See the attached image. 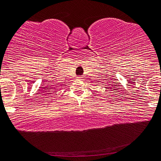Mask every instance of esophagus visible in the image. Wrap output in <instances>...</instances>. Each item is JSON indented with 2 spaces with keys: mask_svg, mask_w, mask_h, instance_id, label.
Here are the masks:
<instances>
[{
  "mask_svg": "<svg viewBox=\"0 0 161 161\" xmlns=\"http://www.w3.org/2000/svg\"><path fill=\"white\" fill-rule=\"evenodd\" d=\"M77 80H81V79H82V77H81V76H77Z\"/></svg>",
  "mask_w": 161,
  "mask_h": 161,
  "instance_id": "1",
  "label": "esophagus"
}]
</instances>
